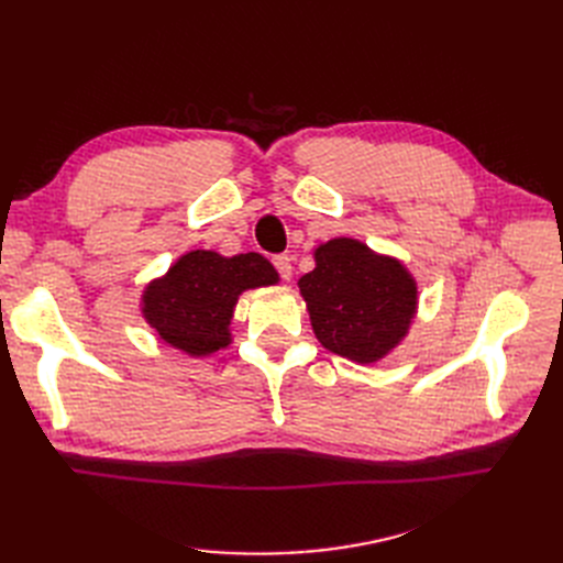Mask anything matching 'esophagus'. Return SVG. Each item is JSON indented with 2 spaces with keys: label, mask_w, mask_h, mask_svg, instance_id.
I'll return each instance as SVG.
<instances>
[{
  "label": "esophagus",
  "mask_w": 563,
  "mask_h": 563,
  "mask_svg": "<svg viewBox=\"0 0 563 563\" xmlns=\"http://www.w3.org/2000/svg\"><path fill=\"white\" fill-rule=\"evenodd\" d=\"M272 263H275V267H277V272H279V277L284 279V282H288L294 277V265H291V255H286V253H279V255H275V258H272Z\"/></svg>",
  "instance_id": "esophagus-1"
}]
</instances>
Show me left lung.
Masks as SVG:
<instances>
[{
    "label": "left lung",
    "mask_w": 563,
    "mask_h": 563,
    "mask_svg": "<svg viewBox=\"0 0 563 563\" xmlns=\"http://www.w3.org/2000/svg\"><path fill=\"white\" fill-rule=\"evenodd\" d=\"M314 263L298 288L317 340L350 362H380L406 338L418 312L413 275L401 261L352 236L319 244Z\"/></svg>",
    "instance_id": "left-lung-1"
}]
</instances>
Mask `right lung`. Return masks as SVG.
Listing matches in <instances>:
<instances>
[{
    "label": "right lung",
    "instance_id": "1",
    "mask_svg": "<svg viewBox=\"0 0 563 563\" xmlns=\"http://www.w3.org/2000/svg\"><path fill=\"white\" fill-rule=\"evenodd\" d=\"M277 269L261 253L225 258L216 251H190L152 279L141 312L166 345L190 356H207L232 343V314L249 288L275 286Z\"/></svg>",
    "mask_w": 563,
    "mask_h": 563
}]
</instances>
